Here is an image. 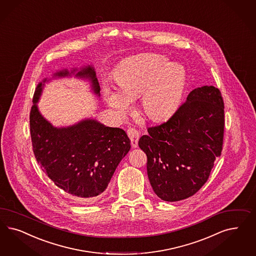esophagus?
<instances>
[{
	"label": "esophagus",
	"mask_w": 256,
	"mask_h": 256,
	"mask_svg": "<svg viewBox=\"0 0 256 256\" xmlns=\"http://www.w3.org/2000/svg\"><path fill=\"white\" fill-rule=\"evenodd\" d=\"M127 134H128L129 138L131 140V144H132V148H138V140H140V131H138L134 128H129L128 131H127Z\"/></svg>",
	"instance_id": "1"
}]
</instances>
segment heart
<instances>
[{
	"mask_svg": "<svg viewBox=\"0 0 256 256\" xmlns=\"http://www.w3.org/2000/svg\"><path fill=\"white\" fill-rule=\"evenodd\" d=\"M118 91L104 88V96L116 115L122 118L141 95L144 113L154 122L170 118L181 104L186 82L184 68L160 54L128 60L115 72Z\"/></svg>",
	"mask_w": 256,
	"mask_h": 256,
	"instance_id": "1",
	"label": "heart"
}]
</instances>
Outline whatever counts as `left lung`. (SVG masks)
<instances>
[{
	"instance_id": "8db88e82",
	"label": "left lung",
	"mask_w": 256,
	"mask_h": 256,
	"mask_svg": "<svg viewBox=\"0 0 256 256\" xmlns=\"http://www.w3.org/2000/svg\"><path fill=\"white\" fill-rule=\"evenodd\" d=\"M223 131L224 104L213 86L193 90L166 122L148 128L138 145L159 198L178 202L200 190L222 154Z\"/></svg>"
}]
</instances>
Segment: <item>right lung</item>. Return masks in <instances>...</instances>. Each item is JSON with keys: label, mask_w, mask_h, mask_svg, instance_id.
Listing matches in <instances>:
<instances>
[{"label": "right lung", "mask_w": 256, "mask_h": 256, "mask_svg": "<svg viewBox=\"0 0 256 256\" xmlns=\"http://www.w3.org/2000/svg\"><path fill=\"white\" fill-rule=\"evenodd\" d=\"M86 79L91 90L100 96V86L93 66L66 68L56 72L52 78ZM45 78L36 86L30 112V132L33 150L42 170L59 188L80 198H96L111 180L122 159L131 148L130 140L120 128H112L94 118L56 127L38 110Z\"/></svg>", "instance_id": "obj_1"}]
</instances>
